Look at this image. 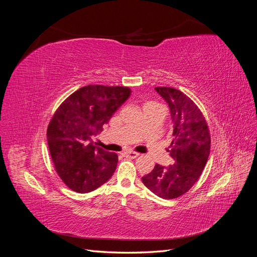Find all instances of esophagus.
<instances>
[{
    "instance_id": "obj_1",
    "label": "esophagus",
    "mask_w": 257,
    "mask_h": 257,
    "mask_svg": "<svg viewBox=\"0 0 257 257\" xmlns=\"http://www.w3.org/2000/svg\"><path fill=\"white\" fill-rule=\"evenodd\" d=\"M123 154H124V157L130 158V159H136L139 155V153L134 152V151H125Z\"/></svg>"
}]
</instances>
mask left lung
Wrapping results in <instances>:
<instances>
[{
    "label": "left lung",
    "mask_w": 257,
    "mask_h": 257,
    "mask_svg": "<svg viewBox=\"0 0 257 257\" xmlns=\"http://www.w3.org/2000/svg\"><path fill=\"white\" fill-rule=\"evenodd\" d=\"M168 104L173 123L172 144L167 150L174 164H155L143 183L155 195L173 199L194 185L205 168L210 154V134L205 116L193 100L174 88H155Z\"/></svg>",
    "instance_id": "obj_1"
}]
</instances>
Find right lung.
<instances>
[{
	"instance_id": "right-lung-1",
	"label": "right lung",
	"mask_w": 257,
	"mask_h": 257,
	"mask_svg": "<svg viewBox=\"0 0 257 257\" xmlns=\"http://www.w3.org/2000/svg\"><path fill=\"white\" fill-rule=\"evenodd\" d=\"M131 94L126 87L90 84L60 105L47 128L52 162L63 182L77 193H89L109 180L118 155L103 150L92 136L103 130Z\"/></svg>"
}]
</instances>
